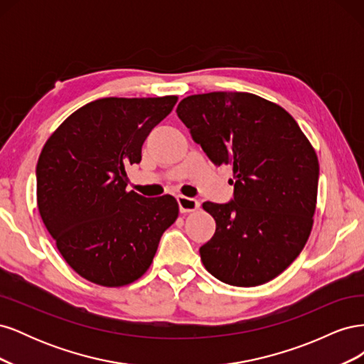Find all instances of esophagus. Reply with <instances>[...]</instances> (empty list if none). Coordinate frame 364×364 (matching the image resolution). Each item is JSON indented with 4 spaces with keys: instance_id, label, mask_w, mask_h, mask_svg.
<instances>
[{
    "instance_id": "1",
    "label": "esophagus",
    "mask_w": 364,
    "mask_h": 364,
    "mask_svg": "<svg viewBox=\"0 0 364 364\" xmlns=\"http://www.w3.org/2000/svg\"><path fill=\"white\" fill-rule=\"evenodd\" d=\"M178 205H179L181 213H193L199 208V202L193 199V197H185V196H178Z\"/></svg>"
}]
</instances>
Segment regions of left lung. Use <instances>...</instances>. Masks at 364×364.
I'll return each instance as SVG.
<instances>
[{"mask_svg":"<svg viewBox=\"0 0 364 364\" xmlns=\"http://www.w3.org/2000/svg\"><path fill=\"white\" fill-rule=\"evenodd\" d=\"M178 117L217 167L234 168V197L202 206L215 234L199 252L222 282L255 287L287 269L304 249L316 211L318 161L294 118L249 92L190 95Z\"/></svg>","mask_w":364,"mask_h":364,"instance_id":"1","label":"left lung"}]
</instances>
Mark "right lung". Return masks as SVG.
<instances>
[{"mask_svg":"<svg viewBox=\"0 0 364 364\" xmlns=\"http://www.w3.org/2000/svg\"><path fill=\"white\" fill-rule=\"evenodd\" d=\"M178 102L100 98L70 115L36 165L38 208L62 257L85 279L121 287L147 272L164 230L178 218L173 196L126 191L150 132Z\"/></svg>","mask_w":364,"mask_h":364,"instance_id":"right-lung-1","label":"right lung"}]
</instances>
